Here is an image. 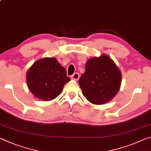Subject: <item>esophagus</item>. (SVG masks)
Listing matches in <instances>:
<instances>
[{
	"mask_svg": "<svg viewBox=\"0 0 151 151\" xmlns=\"http://www.w3.org/2000/svg\"><path fill=\"white\" fill-rule=\"evenodd\" d=\"M79 77H80V75H79V73H78L73 74V75L71 76L72 79L75 80V81H77L78 78H79Z\"/></svg>",
	"mask_w": 151,
	"mask_h": 151,
	"instance_id": "1",
	"label": "esophagus"
}]
</instances>
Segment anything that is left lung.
Segmentation results:
<instances>
[{"label":"left lung","mask_w":151,"mask_h":151,"mask_svg":"<svg viewBox=\"0 0 151 151\" xmlns=\"http://www.w3.org/2000/svg\"><path fill=\"white\" fill-rule=\"evenodd\" d=\"M122 75L114 62L107 55L91 58L78 80L83 94L88 101L101 105L116 96L120 87Z\"/></svg>","instance_id":"obj_1"}]
</instances>
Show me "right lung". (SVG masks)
<instances>
[{
	"label": "right lung",
	"mask_w": 151,
	"mask_h": 151,
	"mask_svg": "<svg viewBox=\"0 0 151 151\" xmlns=\"http://www.w3.org/2000/svg\"><path fill=\"white\" fill-rule=\"evenodd\" d=\"M70 80L64 67L55 58L39 60L27 73L29 89L34 96L44 101H50L58 97Z\"/></svg>",
	"instance_id": "obj_1"
}]
</instances>
